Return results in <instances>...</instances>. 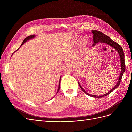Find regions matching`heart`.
<instances>
[{"instance_id":"b5f03b06","label":"heart","mask_w":132,"mask_h":132,"mask_svg":"<svg viewBox=\"0 0 132 132\" xmlns=\"http://www.w3.org/2000/svg\"><path fill=\"white\" fill-rule=\"evenodd\" d=\"M87 43V40L86 39H83V40H82V43H83V44H86Z\"/></svg>"}]
</instances>
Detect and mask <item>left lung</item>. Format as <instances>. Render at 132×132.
Wrapping results in <instances>:
<instances>
[{
    "mask_svg": "<svg viewBox=\"0 0 132 132\" xmlns=\"http://www.w3.org/2000/svg\"><path fill=\"white\" fill-rule=\"evenodd\" d=\"M92 33L93 34V41H94V44H93V46H95V45L98 43L99 42L101 43H104L106 44H108V45L111 46L112 47L118 52L119 54L120 55V62H121V73L120 74L119 78L118 79V81L116 85L114 86L113 88H112L110 92H109L108 93L102 95V96H97V95H90L88 93H87L85 90L82 88V87L81 86L80 84L79 83V85L81 89H82V90L84 92L85 94H86L87 95H89L91 97H93L95 98H101L103 97H104L105 96L108 95L110 94L112 92L114 89L117 88L119 86L120 82L122 79V75L123 73L125 72V55H124V52L123 51L122 48L121 46L117 43L115 42L114 41L112 40L111 39L109 36H108L104 34H103V32L97 31V30H92Z\"/></svg>",
    "mask_w": 132,
    "mask_h": 132,
    "instance_id": "obj_1",
    "label": "left lung"
}]
</instances>
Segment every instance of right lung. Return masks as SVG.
<instances>
[{"instance_id":"add662e5","label":"right lung","mask_w":132,"mask_h":132,"mask_svg":"<svg viewBox=\"0 0 132 132\" xmlns=\"http://www.w3.org/2000/svg\"><path fill=\"white\" fill-rule=\"evenodd\" d=\"M35 37V35H30V36H28V37H27L24 40H23V42L22 43V44H21V46H20V47L25 42H27V40H29V39H32V38H34ZM17 50H16L15 51H16ZM61 77H60V80H59V86H58V91H57V94L58 93V92H59V89H60V80H61Z\"/></svg>"}]
</instances>
